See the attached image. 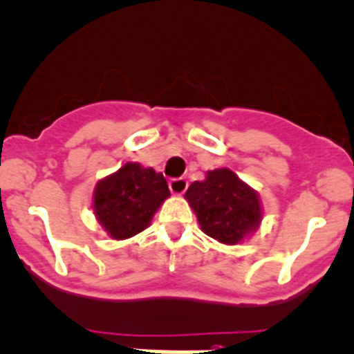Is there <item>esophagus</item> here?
<instances>
[{"instance_id":"1","label":"esophagus","mask_w":354,"mask_h":354,"mask_svg":"<svg viewBox=\"0 0 354 354\" xmlns=\"http://www.w3.org/2000/svg\"><path fill=\"white\" fill-rule=\"evenodd\" d=\"M187 187H189V183H187L185 178H174V180L169 181V190L171 194H174V196H181V194H185Z\"/></svg>"}]
</instances>
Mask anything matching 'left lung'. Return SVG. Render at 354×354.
Returning a JSON list of instances; mask_svg holds the SVG:
<instances>
[{
  "label": "left lung",
  "mask_w": 354,
  "mask_h": 354,
  "mask_svg": "<svg viewBox=\"0 0 354 354\" xmlns=\"http://www.w3.org/2000/svg\"><path fill=\"white\" fill-rule=\"evenodd\" d=\"M185 197L203 232L221 243H241L263 221L257 192L227 167L208 171L205 180L190 185Z\"/></svg>",
  "instance_id": "obj_1"
}]
</instances>
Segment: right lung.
Segmentation results:
<instances>
[{
  "instance_id": "add662e5",
  "label": "right lung",
  "mask_w": 354,
  "mask_h": 354,
  "mask_svg": "<svg viewBox=\"0 0 354 354\" xmlns=\"http://www.w3.org/2000/svg\"><path fill=\"white\" fill-rule=\"evenodd\" d=\"M169 196L162 173L138 162H127L116 173L98 181L91 208L113 240H127L148 227Z\"/></svg>"
}]
</instances>
